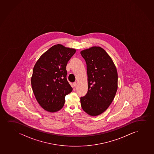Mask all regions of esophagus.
Wrapping results in <instances>:
<instances>
[{
    "label": "esophagus",
    "instance_id": "esophagus-1",
    "mask_svg": "<svg viewBox=\"0 0 154 154\" xmlns=\"http://www.w3.org/2000/svg\"><path fill=\"white\" fill-rule=\"evenodd\" d=\"M73 85H74V87H76V85H77V83H76V82H74L73 83Z\"/></svg>",
    "mask_w": 154,
    "mask_h": 154
}]
</instances>
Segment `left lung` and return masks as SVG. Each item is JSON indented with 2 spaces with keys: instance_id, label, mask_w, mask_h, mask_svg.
<instances>
[{
  "instance_id": "left-lung-1",
  "label": "left lung",
  "mask_w": 154,
  "mask_h": 154,
  "mask_svg": "<svg viewBox=\"0 0 154 154\" xmlns=\"http://www.w3.org/2000/svg\"><path fill=\"white\" fill-rule=\"evenodd\" d=\"M86 62L88 91L81 97L82 109L93 116L106 111L117 90L118 74L113 60L103 48L93 47L81 51Z\"/></svg>"
}]
</instances>
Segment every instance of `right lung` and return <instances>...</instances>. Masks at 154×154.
<instances>
[{
	"label": "right lung",
	"instance_id": "right-lung-1",
	"mask_svg": "<svg viewBox=\"0 0 154 154\" xmlns=\"http://www.w3.org/2000/svg\"><path fill=\"white\" fill-rule=\"evenodd\" d=\"M75 52L74 49L57 44L45 52L35 64L31 86L37 102L45 111L53 113L60 110L65 97L72 92L66 79V66Z\"/></svg>",
	"mask_w": 154,
	"mask_h": 154
}]
</instances>
